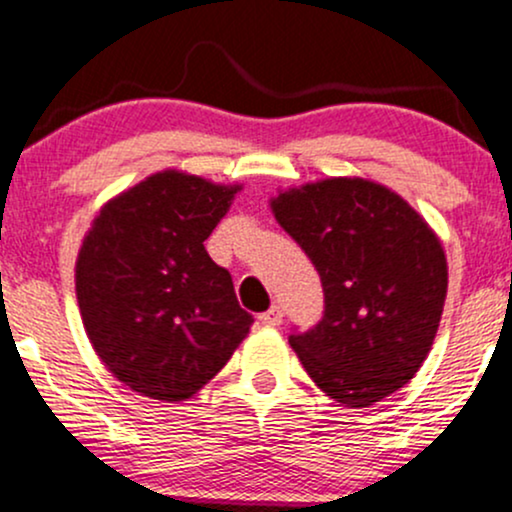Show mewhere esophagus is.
<instances>
[{
	"label": "esophagus",
	"instance_id": "1",
	"mask_svg": "<svg viewBox=\"0 0 512 512\" xmlns=\"http://www.w3.org/2000/svg\"><path fill=\"white\" fill-rule=\"evenodd\" d=\"M282 320H284V313L279 306H272L269 311H265L260 316V323L265 325V328H277V325H282Z\"/></svg>",
	"mask_w": 512,
	"mask_h": 512
}]
</instances>
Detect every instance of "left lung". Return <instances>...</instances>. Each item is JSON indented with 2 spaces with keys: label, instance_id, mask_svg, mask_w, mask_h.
Here are the masks:
<instances>
[{
  "label": "left lung",
  "instance_id": "8db88e82",
  "mask_svg": "<svg viewBox=\"0 0 512 512\" xmlns=\"http://www.w3.org/2000/svg\"><path fill=\"white\" fill-rule=\"evenodd\" d=\"M272 213L316 265L325 311L289 345L316 386L367 408L413 379L447 296V257L425 218L384 184L330 177L286 189Z\"/></svg>",
  "mask_w": 512,
  "mask_h": 512
}]
</instances>
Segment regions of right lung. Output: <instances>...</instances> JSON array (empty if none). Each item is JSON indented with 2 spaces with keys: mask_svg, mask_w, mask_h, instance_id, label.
<instances>
[{
  "mask_svg": "<svg viewBox=\"0 0 512 512\" xmlns=\"http://www.w3.org/2000/svg\"><path fill=\"white\" fill-rule=\"evenodd\" d=\"M240 184L165 170L106 201L75 265L82 323L121 384L184 401L226 367L255 318L204 240Z\"/></svg>",
  "mask_w": 512,
  "mask_h": 512,
  "instance_id": "right-lung-1",
  "label": "right lung"
}]
</instances>
